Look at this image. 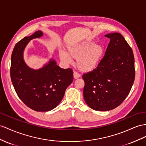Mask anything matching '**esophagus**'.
Listing matches in <instances>:
<instances>
[{"mask_svg":"<svg viewBox=\"0 0 146 146\" xmlns=\"http://www.w3.org/2000/svg\"><path fill=\"white\" fill-rule=\"evenodd\" d=\"M73 76H74V79H77V78H80L81 76V74L76 72H73Z\"/></svg>","mask_w":146,"mask_h":146,"instance_id":"obj_1","label":"esophagus"}]
</instances>
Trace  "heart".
<instances>
[{
    "label": "heart",
    "instance_id": "b5f03b06",
    "mask_svg": "<svg viewBox=\"0 0 146 146\" xmlns=\"http://www.w3.org/2000/svg\"><path fill=\"white\" fill-rule=\"evenodd\" d=\"M104 48L101 44H94L88 40L70 46L68 48V54L64 52H60L62 60L70 63V56L76 60L77 68L82 72H89L94 70L99 65L103 58Z\"/></svg>",
    "mask_w": 146,
    "mask_h": 146
}]
</instances>
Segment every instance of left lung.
I'll return each instance as SVG.
<instances>
[{
  "instance_id": "obj_1",
  "label": "left lung",
  "mask_w": 146,
  "mask_h": 146,
  "mask_svg": "<svg viewBox=\"0 0 146 146\" xmlns=\"http://www.w3.org/2000/svg\"><path fill=\"white\" fill-rule=\"evenodd\" d=\"M110 38L105 55L96 68L83 74L86 103L98 111L110 110L124 101L135 78L132 48L118 33L105 36Z\"/></svg>"
}]
</instances>
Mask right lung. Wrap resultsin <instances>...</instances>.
<instances>
[{
	"mask_svg": "<svg viewBox=\"0 0 146 146\" xmlns=\"http://www.w3.org/2000/svg\"><path fill=\"white\" fill-rule=\"evenodd\" d=\"M42 35L37 31L25 37L16 44L11 57L10 76L15 90L26 106L37 111H50L57 107L73 80L72 69L60 68L54 60L39 70L30 68L26 64L25 47L31 39Z\"/></svg>",
	"mask_w": 146,
	"mask_h": 146,
	"instance_id": "1",
	"label": "right lung"
}]
</instances>
